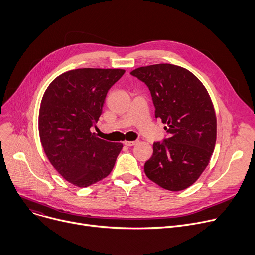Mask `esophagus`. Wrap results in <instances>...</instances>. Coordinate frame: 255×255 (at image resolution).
Here are the masks:
<instances>
[{"mask_svg":"<svg viewBox=\"0 0 255 255\" xmlns=\"http://www.w3.org/2000/svg\"><path fill=\"white\" fill-rule=\"evenodd\" d=\"M136 143H137V141H125L124 142V144L126 146H133V145H135Z\"/></svg>","mask_w":255,"mask_h":255,"instance_id":"obj_1","label":"esophagus"}]
</instances>
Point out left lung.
Segmentation results:
<instances>
[{"label":"left lung","mask_w":255,"mask_h":255,"mask_svg":"<svg viewBox=\"0 0 255 255\" xmlns=\"http://www.w3.org/2000/svg\"><path fill=\"white\" fill-rule=\"evenodd\" d=\"M149 89L155 116L169 135L154 143L146 176L168 191H182L205 170L216 141V116L200 80L183 67L161 63L130 73Z\"/></svg>","instance_id":"8db88e82"}]
</instances>
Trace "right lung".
Wrapping results in <instances>:
<instances>
[{
    "mask_svg": "<svg viewBox=\"0 0 255 255\" xmlns=\"http://www.w3.org/2000/svg\"><path fill=\"white\" fill-rule=\"evenodd\" d=\"M120 69H78L58 76L42 98L39 133L50 163L69 182L86 188L107 177L122 143L91 133L107 93L124 75Z\"/></svg>",
    "mask_w": 255,
    "mask_h": 255,
    "instance_id": "1",
    "label": "right lung"
}]
</instances>
